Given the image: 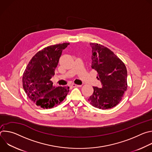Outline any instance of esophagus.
Wrapping results in <instances>:
<instances>
[{
	"label": "esophagus",
	"mask_w": 152,
	"mask_h": 152,
	"mask_svg": "<svg viewBox=\"0 0 152 152\" xmlns=\"http://www.w3.org/2000/svg\"><path fill=\"white\" fill-rule=\"evenodd\" d=\"M71 86H72V87L73 88H75V87H81L82 85H76V84H75V83H73Z\"/></svg>",
	"instance_id": "obj_1"
}]
</instances>
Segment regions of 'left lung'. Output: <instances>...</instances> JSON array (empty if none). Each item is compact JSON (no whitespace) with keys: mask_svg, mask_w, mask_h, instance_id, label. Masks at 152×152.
Masks as SVG:
<instances>
[{"mask_svg":"<svg viewBox=\"0 0 152 152\" xmlns=\"http://www.w3.org/2000/svg\"><path fill=\"white\" fill-rule=\"evenodd\" d=\"M92 48L91 68L97 72L102 88L93 86L90 104L102 110L110 109L121 100L127 90V69L124 62L110 49L95 42Z\"/></svg>","mask_w":152,"mask_h":152,"instance_id":"1","label":"left lung"}]
</instances>
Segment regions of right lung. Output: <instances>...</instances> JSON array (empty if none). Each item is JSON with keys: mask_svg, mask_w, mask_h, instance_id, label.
<instances>
[{"mask_svg": "<svg viewBox=\"0 0 152 152\" xmlns=\"http://www.w3.org/2000/svg\"><path fill=\"white\" fill-rule=\"evenodd\" d=\"M69 43L48 46L38 51L30 60L23 75V89L28 97L43 109L60 104L69 92V87H55L50 80L55 75L62 50Z\"/></svg>", "mask_w": 152, "mask_h": 152, "instance_id": "1", "label": "right lung"}]
</instances>
